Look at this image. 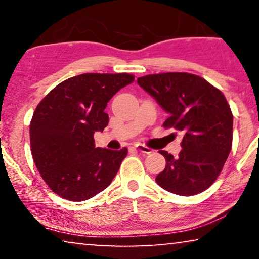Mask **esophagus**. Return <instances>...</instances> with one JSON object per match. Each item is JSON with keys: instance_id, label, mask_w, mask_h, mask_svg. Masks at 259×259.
I'll return each mask as SVG.
<instances>
[{"instance_id": "obj_1", "label": "esophagus", "mask_w": 259, "mask_h": 259, "mask_svg": "<svg viewBox=\"0 0 259 259\" xmlns=\"http://www.w3.org/2000/svg\"><path fill=\"white\" fill-rule=\"evenodd\" d=\"M134 147H136L139 152H141V153H145V154L152 153V148L145 146V145H143V144H136L134 145Z\"/></svg>"}]
</instances>
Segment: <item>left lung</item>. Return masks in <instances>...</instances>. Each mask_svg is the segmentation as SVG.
Segmentation results:
<instances>
[{
    "label": "left lung",
    "instance_id": "left-lung-1",
    "mask_svg": "<svg viewBox=\"0 0 259 259\" xmlns=\"http://www.w3.org/2000/svg\"><path fill=\"white\" fill-rule=\"evenodd\" d=\"M139 86L168 113L162 126L183 131L177 158L159 151L166 167L155 182L179 196L208 189L222 172L232 147L233 116L224 94L190 73H161L138 77Z\"/></svg>",
    "mask_w": 259,
    "mask_h": 259
}]
</instances>
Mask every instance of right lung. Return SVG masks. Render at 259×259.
<instances>
[{
  "instance_id": "add662e5",
  "label": "right lung",
  "mask_w": 259,
  "mask_h": 259,
  "mask_svg": "<svg viewBox=\"0 0 259 259\" xmlns=\"http://www.w3.org/2000/svg\"><path fill=\"white\" fill-rule=\"evenodd\" d=\"M133 81L127 73L81 74L62 81L37 105L29 126L31 154L53 192L82 201L112 183L127 148L95 147L94 133L108 125L107 102Z\"/></svg>"
}]
</instances>
